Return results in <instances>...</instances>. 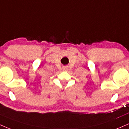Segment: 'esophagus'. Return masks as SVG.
Masks as SVG:
<instances>
[{"mask_svg":"<svg viewBox=\"0 0 129 129\" xmlns=\"http://www.w3.org/2000/svg\"><path fill=\"white\" fill-rule=\"evenodd\" d=\"M63 69L65 71H67V70H68V67H63Z\"/></svg>","mask_w":129,"mask_h":129,"instance_id":"34e87169","label":"esophagus"}]
</instances>
